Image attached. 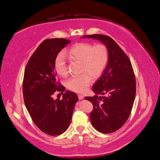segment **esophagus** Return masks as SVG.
<instances>
[{"instance_id": "obj_1", "label": "esophagus", "mask_w": 160, "mask_h": 160, "mask_svg": "<svg viewBox=\"0 0 160 160\" xmlns=\"http://www.w3.org/2000/svg\"><path fill=\"white\" fill-rule=\"evenodd\" d=\"M78 98H79V99H82L85 98V96L82 95V94H78Z\"/></svg>"}]
</instances>
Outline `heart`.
Segmentation results:
<instances>
[{"label": "heart", "mask_w": 160, "mask_h": 160, "mask_svg": "<svg viewBox=\"0 0 160 160\" xmlns=\"http://www.w3.org/2000/svg\"><path fill=\"white\" fill-rule=\"evenodd\" d=\"M67 54L72 60L80 62V72H85L70 78L67 81L68 88L78 93H83L88 90L92 82L91 76L93 78L101 76L109 59V49L104 44L93 45L88 42L77 43L68 49ZM54 69L61 77L68 75L66 59L62 53L56 56Z\"/></svg>", "instance_id": "b5f03b06"}]
</instances>
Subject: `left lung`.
I'll list each match as a JSON object with an SVG mask.
<instances>
[{"label": "left lung", "mask_w": 160, "mask_h": 160, "mask_svg": "<svg viewBox=\"0 0 160 160\" xmlns=\"http://www.w3.org/2000/svg\"><path fill=\"white\" fill-rule=\"evenodd\" d=\"M82 37L99 40L109 51L106 69L92 87L96 95L85 99L93 104L90 116L94 128L102 133H111L121 128L131 114L136 92L133 69L128 56L112 38L102 34Z\"/></svg>", "instance_id": "1"}]
</instances>
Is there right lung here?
<instances>
[{
	"instance_id": "obj_1",
	"label": "right lung",
	"mask_w": 160,
	"mask_h": 160,
	"mask_svg": "<svg viewBox=\"0 0 160 160\" xmlns=\"http://www.w3.org/2000/svg\"><path fill=\"white\" fill-rule=\"evenodd\" d=\"M69 43L63 38L44 40L29 58L24 73L22 92L27 109L35 125L49 135L66 131L78 100L77 94L68 90L62 99L52 97L55 92L65 91L56 79L54 62Z\"/></svg>"
}]
</instances>
